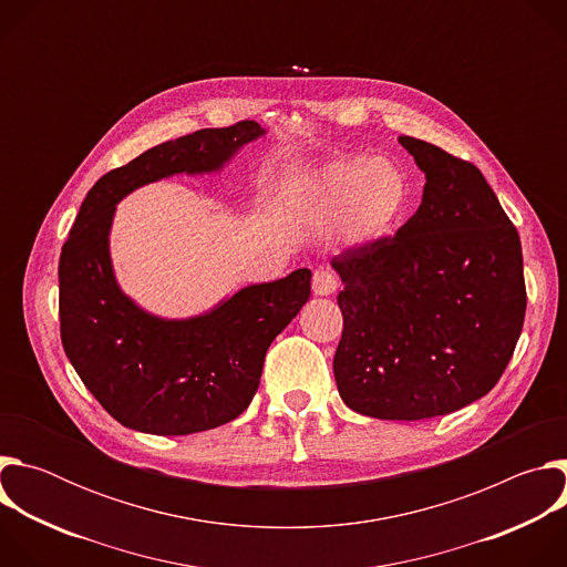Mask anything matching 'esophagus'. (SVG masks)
<instances>
[{
	"label": "esophagus",
	"instance_id": "obj_1",
	"mask_svg": "<svg viewBox=\"0 0 567 567\" xmlns=\"http://www.w3.org/2000/svg\"><path fill=\"white\" fill-rule=\"evenodd\" d=\"M339 287V278L332 269H318L311 278V291L313 296H330Z\"/></svg>",
	"mask_w": 567,
	"mask_h": 567
}]
</instances>
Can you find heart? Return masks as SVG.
<instances>
[{
	"instance_id": "b5f03b06",
	"label": "heart",
	"mask_w": 567,
	"mask_h": 567,
	"mask_svg": "<svg viewBox=\"0 0 567 567\" xmlns=\"http://www.w3.org/2000/svg\"><path fill=\"white\" fill-rule=\"evenodd\" d=\"M413 186L396 161L350 156L316 171L302 186V217L318 228L339 224L348 245H370L409 215Z\"/></svg>"
}]
</instances>
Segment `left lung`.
Returning <instances> with one entry per match:
<instances>
[{
    "mask_svg": "<svg viewBox=\"0 0 567 567\" xmlns=\"http://www.w3.org/2000/svg\"><path fill=\"white\" fill-rule=\"evenodd\" d=\"M399 143L426 175L422 204L394 237L332 260L343 280L334 379L352 411L415 422L498 383L527 293L518 230L482 173L433 143Z\"/></svg>",
    "mask_w": 567,
    "mask_h": 567,
    "instance_id": "8db88e82",
    "label": "left lung"
}]
</instances>
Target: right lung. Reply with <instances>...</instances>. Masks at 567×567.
<instances>
[{
  "label": "right lung",
  "instance_id": "obj_1",
  "mask_svg": "<svg viewBox=\"0 0 567 567\" xmlns=\"http://www.w3.org/2000/svg\"><path fill=\"white\" fill-rule=\"evenodd\" d=\"M256 121L199 130L161 143L103 175L87 193L62 247L60 339L101 406L152 435L217 429L247 411L274 339L309 300L311 271L249 285L193 318L141 309L116 282L110 230L116 204L173 175L217 173L260 138Z\"/></svg>",
  "mask_w": 567,
  "mask_h": 567
}]
</instances>
